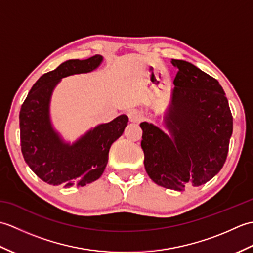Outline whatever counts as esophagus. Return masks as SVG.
Listing matches in <instances>:
<instances>
[{
    "label": "esophagus",
    "instance_id": "obj_1",
    "mask_svg": "<svg viewBox=\"0 0 253 253\" xmlns=\"http://www.w3.org/2000/svg\"><path fill=\"white\" fill-rule=\"evenodd\" d=\"M128 118H129V122L131 123H139L141 120V115L137 110H131L128 112Z\"/></svg>",
    "mask_w": 253,
    "mask_h": 253
}]
</instances>
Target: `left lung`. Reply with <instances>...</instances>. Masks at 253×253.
I'll list each match as a JSON object with an SVG mask.
<instances>
[{
  "instance_id": "8db88e82",
  "label": "left lung",
  "mask_w": 253,
  "mask_h": 253,
  "mask_svg": "<svg viewBox=\"0 0 253 253\" xmlns=\"http://www.w3.org/2000/svg\"><path fill=\"white\" fill-rule=\"evenodd\" d=\"M178 69L164 113L166 133L142 122L144 168L155 184L171 190L212 179L226 161L233 116L222 85L193 64L171 60Z\"/></svg>"
}]
</instances>
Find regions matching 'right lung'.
<instances>
[{
	"instance_id": "add662e5",
	"label": "right lung",
	"mask_w": 253,
	"mask_h": 253,
	"mask_svg": "<svg viewBox=\"0 0 253 253\" xmlns=\"http://www.w3.org/2000/svg\"><path fill=\"white\" fill-rule=\"evenodd\" d=\"M103 56L68 60L46 73L32 85L19 113L20 146L26 163L47 184L85 186L99 179L106 168L112 143L128 124L123 114L110 123L100 124L71 143L64 140L50 115L51 98L64 77L85 74L98 68Z\"/></svg>"
}]
</instances>
